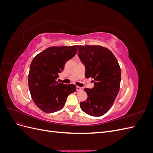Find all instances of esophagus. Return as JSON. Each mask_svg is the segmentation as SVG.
I'll use <instances>...</instances> for the list:
<instances>
[{
    "label": "esophagus",
    "instance_id": "obj_1",
    "mask_svg": "<svg viewBox=\"0 0 153 153\" xmlns=\"http://www.w3.org/2000/svg\"><path fill=\"white\" fill-rule=\"evenodd\" d=\"M82 91V87H80L79 86H76V91L80 92V91Z\"/></svg>",
    "mask_w": 153,
    "mask_h": 153
}]
</instances>
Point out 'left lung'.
Instances as JSON below:
<instances>
[{
  "instance_id": "obj_1",
  "label": "left lung",
  "mask_w": 153,
  "mask_h": 153,
  "mask_svg": "<svg viewBox=\"0 0 153 153\" xmlns=\"http://www.w3.org/2000/svg\"><path fill=\"white\" fill-rule=\"evenodd\" d=\"M78 55L85 67V76L92 78L94 86L85 89L86 101L80 103L88 115L99 117L112 107L121 84V68L113 53L98 45L78 46Z\"/></svg>"
}]
</instances>
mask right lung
Segmentation results:
<instances>
[{
    "instance_id": "add662e5",
    "label": "right lung",
    "mask_w": 153,
    "mask_h": 153,
    "mask_svg": "<svg viewBox=\"0 0 153 153\" xmlns=\"http://www.w3.org/2000/svg\"><path fill=\"white\" fill-rule=\"evenodd\" d=\"M78 45L52 47L36 55L30 64L28 83L32 100L46 113L63 108L68 95L76 90L74 84L56 81L66 62L75 56Z\"/></svg>"
}]
</instances>
